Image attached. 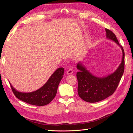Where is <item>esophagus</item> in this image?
<instances>
[{
  "instance_id": "1",
  "label": "esophagus",
  "mask_w": 133,
  "mask_h": 133,
  "mask_svg": "<svg viewBox=\"0 0 133 133\" xmlns=\"http://www.w3.org/2000/svg\"><path fill=\"white\" fill-rule=\"evenodd\" d=\"M73 69H71V68H70V69H69L66 71V74L68 75L73 74Z\"/></svg>"
}]
</instances>
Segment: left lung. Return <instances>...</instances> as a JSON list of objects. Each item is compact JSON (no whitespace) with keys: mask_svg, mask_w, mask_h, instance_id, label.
Returning <instances> with one entry per match:
<instances>
[{"mask_svg":"<svg viewBox=\"0 0 133 133\" xmlns=\"http://www.w3.org/2000/svg\"><path fill=\"white\" fill-rule=\"evenodd\" d=\"M107 38L111 40L121 48L123 58L121 64L113 73L105 77H96L87 70L82 63H78L76 68L79 70L76 73L78 79V95L83 100L89 103H96L111 95L117 88L124 71V51L120 45L113 32L106 29Z\"/></svg>","mask_w":133,"mask_h":133,"instance_id":"1","label":"left lung"}]
</instances>
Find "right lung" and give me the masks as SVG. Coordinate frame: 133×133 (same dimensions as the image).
I'll return each instance as SVG.
<instances>
[{
    "label": "right lung",
    "mask_w": 133,
    "mask_h": 133,
    "mask_svg": "<svg viewBox=\"0 0 133 133\" xmlns=\"http://www.w3.org/2000/svg\"><path fill=\"white\" fill-rule=\"evenodd\" d=\"M64 72L63 68H58L46 83L40 89L34 91L30 92L18 91L10 83L11 90L16 97L23 102L37 106L47 105L57 94L59 84L63 78Z\"/></svg>",
    "instance_id": "add662e5"
}]
</instances>
